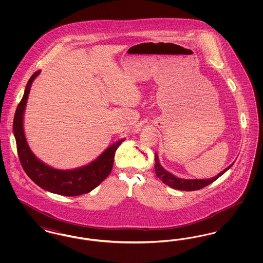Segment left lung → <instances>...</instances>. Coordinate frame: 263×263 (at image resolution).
<instances>
[{"label":"left lung","mask_w":263,"mask_h":263,"mask_svg":"<svg viewBox=\"0 0 263 263\" xmlns=\"http://www.w3.org/2000/svg\"><path fill=\"white\" fill-rule=\"evenodd\" d=\"M155 162H156L155 163L156 175L163 181L164 184H166L170 187L174 188V189L184 190V191L198 190V189L209 185L210 183L214 182L217 178H219L221 175H224L226 172L232 166V164L229 165L223 172H221L219 175H217V176L210 178V179H182V178H178L175 175L167 173L166 171H164L159 162V158H158L157 154L155 155Z\"/></svg>","instance_id":"obj_1"}]
</instances>
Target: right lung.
<instances>
[{"label":"right lung","instance_id":"add662e5","mask_svg":"<svg viewBox=\"0 0 263 263\" xmlns=\"http://www.w3.org/2000/svg\"><path fill=\"white\" fill-rule=\"evenodd\" d=\"M38 74L39 71L30 77L25 88V95L16 107L13 118V134L22 166L34 183L49 192L64 196H78L88 193L99 186L109 175L112 170L115 152L124 139L114 143L92 163L73 171L55 170L40 162L26 143L23 124L28 93L31 84Z\"/></svg>","mask_w":263,"mask_h":263}]
</instances>
